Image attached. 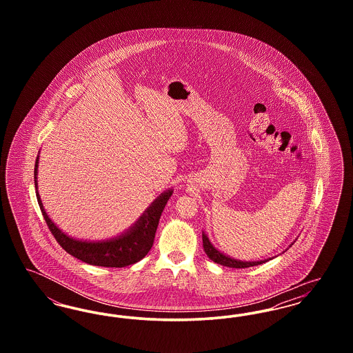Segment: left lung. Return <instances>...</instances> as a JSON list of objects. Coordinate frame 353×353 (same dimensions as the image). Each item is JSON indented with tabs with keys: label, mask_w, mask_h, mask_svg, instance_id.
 I'll use <instances>...</instances> for the list:
<instances>
[{
	"label": "left lung",
	"mask_w": 353,
	"mask_h": 353,
	"mask_svg": "<svg viewBox=\"0 0 353 353\" xmlns=\"http://www.w3.org/2000/svg\"><path fill=\"white\" fill-rule=\"evenodd\" d=\"M202 243H203V250L206 252V255L216 263L226 266V268H233V269H246V268H252V266H258L262 265L265 262H268L269 259H263V261H254V262H246V261H239V259H234L223 252H219V249H216L212 242L209 241L208 235L205 234V232H202ZM292 245V243H291Z\"/></svg>",
	"instance_id": "8db88e82"
}]
</instances>
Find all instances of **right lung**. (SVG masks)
Returning a JSON list of instances; mask_svg holds the SVG:
<instances>
[{
    "label": "right lung",
    "instance_id": "1",
    "mask_svg": "<svg viewBox=\"0 0 353 353\" xmlns=\"http://www.w3.org/2000/svg\"><path fill=\"white\" fill-rule=\"evenodd\" d=\"M38 159L39 156L37 157L34 167V185L37 189V200L43 214V219L46 221L51 233L55 236L57 242L62 246V249H65L70 255L81 259L84 263L101 268H125L139 262L148 254L154 241V234L161 213L173 193V189H168L164 193H161L147 208V210L139 217L134 225L118 236L104 241L75 239L63 233L51 221L43 208V203L41 201L38 193L37 181L39 163Z\"/></svg>",
    "mask_w": 353,
    "mask_h": 353
}]
</instances>
